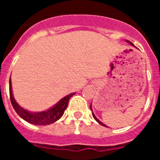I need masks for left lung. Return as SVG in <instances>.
<instances>
[{
	"instance_id": "1",
	"label": "left lung",
	"mask_w": 160,
	"mask_h": 160,
	"mask_svg": "<svg viewBox=\"0 0 160 160\" xmlns=\"http://www.w3.org/2000/svg\"><path fill=\"white\" fill-rule=\"evenodd\" d=\"M126 42H128V43H130V44H131V46H134V44H132V43H131V42H129V41L126 40ZM91 104H92V103H91ZM91 104H90V110H91V111H92V115H93V117H94V119H95L96 121H97V122H98V123L100 124V125H102V126H103V127H106V128H107V126L105 125V124H104V123H102V122L101 121H100L99 119H98V118H97V117H96L95 115H94V113H93V110H92V106H91Z\"/></svg>"
}]
</instances>
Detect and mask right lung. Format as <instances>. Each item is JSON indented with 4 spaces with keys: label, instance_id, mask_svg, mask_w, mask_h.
Instances as JSON below:
<instances>
[{
    "label": "right lung",
    "instance_id": "add662e5",
    "mask_svg": "<svg viewBox=\"0 0 160 160\" xmlns=\"http://www.w3.org/2000/svg\"><path fill=\"white\" fill-rule=\"evenodd\" d=\"M75 94L76 93H71V94L65 96L60 101L58 102L54 106L46 111L32 112V111H29L24 109L17 102L15 98H13V94H12L11 78H9V95H10V100L12 107L21 118H23L26 122L31 124H34V125H49V124L53 123L58 121L64 114L70 98Z\"/></svg>",
    "mask_w": 160,
    "mask_h": 160
}]
</instances>
